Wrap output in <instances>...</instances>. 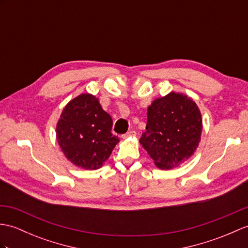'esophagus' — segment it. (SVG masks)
I'll list each match as a JSON object with an SVG mask.
<instances>
[{
	"instance_id": "esophagus-1",
	"label": "esophagus",
	"mask_w": 248,
	"mask_h": 248,
	"mask_svg": "<svg viewBox=\"0 0 248 248\" xmlns=\"http://www.w3.org/2000/svg\"><path fill=\"white\" fill-rule=\"evenodd\" d=\"M136 135V132L135 131H129L128 133H125L123 137L124 138H128V137H134Z\"/></svg>"
}]
</instances>
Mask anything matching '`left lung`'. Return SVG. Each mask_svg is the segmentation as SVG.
Returning a JSON list of instances; mask_svg holds the SVG:
<instances>
[{
	"instance_id": "1",
	"label": "left lung",
	"mask_w": 248,
	"mask_h": 248,
	"mask_svg": "<svg viewBox=\"0 0 248 248\" xmlns=\"http://www.w3.org/2000/svg\"><path fill=\"white\" fill-rule=\"evenodd\" d=\"M140 142L159 169L169 170L191 157L203 130L202 115L191 98L171 92L148 107Z\"/></svg>"
}]
</instances>
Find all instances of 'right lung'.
I'll return each instance as SVG.
<instances>
[{
    "instance_id": "right-lung-1",
    "label": "right lung",
    "mask_w": 248,
    "mask_h": 248,
    "mask_svg": "<svg viewBox=\"0 0 248 248\" xmlns=\"http://www.w3.org/2000/svg\"><path fill=\"white\" fill-rule=\"evenodd\" d=\"M113 120L98 98L81 94L67 103L57 123L56 135L62 152L75 166L99 169L110 157L119 138L112 133Z\"/></svg>"
}]
</instances>
